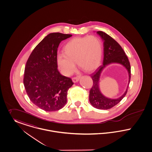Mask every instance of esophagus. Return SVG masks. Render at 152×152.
Wrapping results in <instances>:
<instances>
[{"label":"esophagus","mask_w":152,"mask_h":152,"mask_svg":"<svg viewBox=\"0 0 152 152\" xmlns=\"http://www.w3.org/2000/svg\"><path fill=\"white\" fill-rule=\"evenodd\" d=\"M79 78L80 77L79 76H76V77H72V81L73 83H76L79 80Z\"/></svg>","instance_id":"34e87169"}]
</instances>
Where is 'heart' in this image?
Segmentation results:
<instances>
[{"label":"heart","mask_w":152,"mask_h":152,"mask_svg":"<svg viewBox=\"0 0 152 152\" xmlns=\"http://www.w3.org/2000/svg\"><path fill=\"white\" fill-rule=\"evenodd\" d=\"M63 52L57 56L56 63L63 75L69 76L75 71L76 62L84 71L96 69L101 62L103 45L95 36L76 37L64 45Z\"/></svg>","instance_id":"obj_1"}]
</instances>
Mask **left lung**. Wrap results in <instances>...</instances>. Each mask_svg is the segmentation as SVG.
<instances>
[{
    "label": "left lung",
    "mask_w": 152,
    "mask_h": 152,
    "mask_svg": "<svg viewBox=\"0 0 152 152\" xmlns=\"http://www.w3.org/2000/svg\"><path fill=\"white\" fill-rule=\"evenodd\" d=\"M97 33L103 41V65L99 66L97 69L91 75L93 81V86L89 91V102L93 107L96 108L108 110L116 106L125 97L127 92L129 85L124 94L119 98L111 99L106 98L101 94L99 88V81L101 72L103 68L109 64H121L125 66L129 72V84L131 79V66L128 57L126 55L124 49L114 39L102 31H97Z\"/></svg>",
    "instance_id": "left-lung-1"
}]
</instances>
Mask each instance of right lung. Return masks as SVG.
I'll return each instance as SVG.
<instances>
[{
  "instance_id": "obj_1",
  "label": "right lung",
  "mask_w": 152,
  "mask_h": 152,
  "mask_svg": "<svg viewBox=\"0 0 152 152\" xmlns=\"http://www.w3.org/2000/svg\"><path fill=\"white\" fill-rule=\"evenodd\" d=\"M71 34H48L30 54L25 68L23 84L30 100L46 111L61 109L67 101L68 91L73 83L57 69L56 57L60 43Z\"/></svg>"
}]
</instances>
